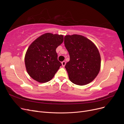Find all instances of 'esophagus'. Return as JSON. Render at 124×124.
Wrapping results in <instances>:
<instances>
[{"label": "esophagus", "instance_id": "34e87169", "mask_svg": "<svg viewBox=\"0 0 124 124\" xmlns=\"http://www.w3.org/2000/svg\"><path fill=\"white\" fill-rule=\"evenodd\" d=\"M62 67H65V66L66 65V62H65V61H63V62H62Z\"/></svg>", "mask_w": 124, "mask_h": 124}]
</instances>
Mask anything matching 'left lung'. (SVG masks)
I'll return each instance as SVG.
<instances>
[{"instance_id":"left-lung-1","label":"left lung","mask_w":124,"mask_h":124,"mask_svg":"<svg viewBox=\"0 0 124 124\" xmlns=\"http://www.w3.org/2000/svg\"><path fill=\"white\" fill-rule=\"evenodd\" d=\"M64 44L70 56V61L65 66L70 80L78 85L91 83L100 69L98 48L92 41L79 35L66 36Z\"/></svg>"}]
</instances>
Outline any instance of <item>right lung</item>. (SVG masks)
Instances as JSON below:
<instances>
[{"mask_svg":"<svg viewBox=\"0 0 124 124\" xmlns=\"http://www.w3.org/2000/svg\"><path fill=\"white\" fill-rule=\"evenodd\" d=\"M63 41L62 35L46 33L30 45L25 56L26 70L33 80L46 83L52 80L62 63L56 49Z\"/></svg>","mask_w":124,"mask_h":124,"instance_id":"right-lung-1","label":"right lung"}]
</instances>
